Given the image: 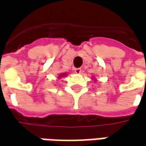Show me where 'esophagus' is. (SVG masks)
Listing matches in <instances>:
<instances>
[{
  "label": "esophagus",
  "mask_w": 146,
  "mask_h": 146,
  "mask_svg": "<svg viewBox=\"0 0 146 146\" xmlns=\"http://www.w3.org/2000/svg\"><path fill=\"white\" fill-rule=\"evenodd\" d=\"M74 70H75L76 74H80L81 73V69L80 68H76Z\"/></svg>",
  "instance_id": "34e87169"
}]
</instances>
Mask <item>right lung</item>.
Wrapping results in <instances>:
<instances>
[{
    "instance_id": "1",
    "label": "right lung",
    "mask_w": 146,
    "mask_h": 146,
    "mask_svg": "<svg viewBox=\"0 0 146 146\" xmlns=\"http://www.w3.org/2000/svg\"><path fill=\"white\" fill-rule=\"evenodd\" d=\"M66 76V73H63V74H61V76H59V78H60V77H63V76Z\"/></svg>"
}]
</instances>
